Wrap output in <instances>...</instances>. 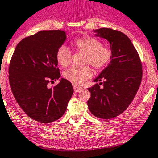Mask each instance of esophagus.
<instances>
[{
	"instance_id": "1",
	"label": "esophagus",
	"mask_w": 158,
	"mask_h": 158,
	"mask_svg": "<svg viewBox=\"0 0 158 158\" xmlns=\"http://www.w3.org/2000/svg\"><path fill=\"white\" fill-rule=\"evenodd\" d=\"M73 88H74V91L76 92V93H78V92H79L81 89H82V88L80 87V86H76V85H74Z\"/></svg>"
}]
</instances>
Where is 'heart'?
<instances>
[{"mask_svg": "<svg viewBox=\"0 0 158 158\" xmlns=\"http://www.w3.org/2000/svg\"><path fill=\"white\" fill-rule=\"evenodd\" d=\"M74 48L79 52H85L83 64H90L97 71H100L109 64L113 58V51L108 45H102L99 38L94 36H84L76 38L72 42ZM72 52L65 45H61L56 52V60L63 68L72 62ZM92 76V69L89 65L72 66L64 72V77L75 85L82 84Z\"/></svg>", "mask_w": 158, "mask_h": 158, "instance_id": "b5f03b06", "label": "heart"}]
</instances>
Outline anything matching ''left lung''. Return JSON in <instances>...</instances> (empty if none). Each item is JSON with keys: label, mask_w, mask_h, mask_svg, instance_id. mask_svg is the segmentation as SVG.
Returning <instances> with one entry per match:
<instances>
[{"label": "left lung", "mask_w": 158, "mask_h": 158, "mask_svg": "<svg viewBox=\"0 0 158 158\" xmlns=\"http://www.w3.org/2000/svg\"><path fill=\"white\" fill-rule=\"evenodd\" d=\"M95 31L98 32L97 36L109 42L113 58L94 80L100 82L88 88L91 94L87 105L94 116L108 120L123 113L132 102L141 84L143 65L127 35L111 28Z\"/></svg>", "instance_id": "8db88e82"}]
</instances>
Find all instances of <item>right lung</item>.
<instances>
[{
    "mask_svg": "<svg viewBox=\"0 0 158 158\" xmlns=\"http://www.w3.org/2000/svg\"><path fill=\"white\" fill-rule=\"evenodd\" d=\"M65 39L60 30L41 31L21 40L11 58L8 79L12 94L24 113L41 123L61 117L74 92L65 79L48 86L60 76L56 52Z\"/></svg>",
    "mask_w": 158,
    "mask_h": 158,
    "instance_id": "right-lung-1",
    "label": "right lung"
}]
</instances>
